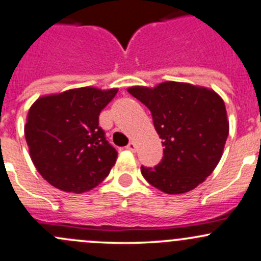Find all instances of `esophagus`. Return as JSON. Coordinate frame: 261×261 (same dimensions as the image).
<instances>
[{
    "instance_id": "34e87169",
    "label": "esophagus",
    "mask_w": 261,
    "mask_h": 261,
    "mask_svg": "<svg viewBox=\"0 0 261 261\" xmlns=\"http://www.w3.org/2000/svg\"><path fill=\"white\" fill-rule=\"evenodd\" d=\"M125 148H127L128 150H130V152H134V150H136V143H134V142H129V143H128V146L125 147Z\"/></svg>"
}]
</instances>
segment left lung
I'll return each mask as SVG.
<instances>
[{
	"label": "left lung",
	"mask_w": 261,
	"mask_h": 261,
	"mask_svg": "<svg viewBox=\"0 0 261 261\" xmlns=\"http://www.w3.org/2000/svg\"><path fill=\"white\" fill-rule=\"evenodd\" d=\"M127 90L152 113L165 147L161 163L141 167L146 181L168 195L196 189L219 165L229 136L221 96L208 88L178 82Z\"/></svg>",
	"instance_id": "obj_1"
}]
</instances>
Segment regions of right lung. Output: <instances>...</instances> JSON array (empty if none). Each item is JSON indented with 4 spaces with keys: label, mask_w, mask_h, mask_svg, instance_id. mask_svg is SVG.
I'll return each instance as SVG.
<instances>
[{
    "label": "right lung",
    "mask_w": 261,
    "mask_h": 261,
    "mask_svg": "<svg viewBox=\"0 0 261 261\" xmlns=\"http://www.w3.org/2000/svg\"><path fill=\"white\" fill-rule=\"evenodd\" d=\"M117 88H75L40 96L26 117L25 138L37 172L51 186L83 193L104 181L118 152L99 127Z\"/></svg>",
    "instance_id": "right-lung-1"
}]
</instances>
